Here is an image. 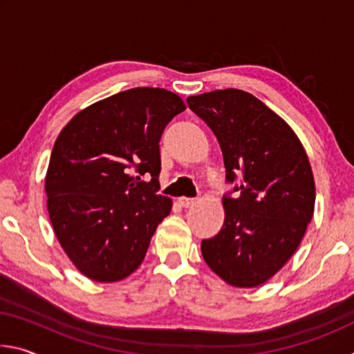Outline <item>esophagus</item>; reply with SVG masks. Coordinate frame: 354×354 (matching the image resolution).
<instances>
[{"mask_svg": "<svg viewBox=\"0 0 354 354\" xmlns=\"http://www.w3.org/2000/svg\"><path fill=\"white\" fill-rule=\"evenodd\" d=\"M195 201H196L195 198H187V196H183V198L178 200V203H179V205H181L183 207H190L192 205H194Z\"/></svg>", "mask_w": 354, "mask_h": 354, "instance_id": "obj_1", "label": "esophagus"}]
</instances>
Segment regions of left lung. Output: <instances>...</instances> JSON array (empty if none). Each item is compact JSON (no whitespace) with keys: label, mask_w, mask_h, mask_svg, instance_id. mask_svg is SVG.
I'll use <instances>...</instances> for the list:
<instances>
[{"label":"left lung","mask_w":354,"mask_h":354,"mask_svg":"<svg viewBox=\"0 0 354 354\" xmlns=\"http://www.w3.org/2000/svg\"><path fill=\"white\" fill-rule=\"evenodd\" d=\"M187 104L217 137L231 185L223 226L201 242L203 257L227 284L259 286L290 259L313 218L306 151L289 124L248 92L214 91Z\"/></svg>","instance_id":"obj_1"}]
</instances>
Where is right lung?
<instances>
[{"label":"right lung","instance_id":"right-lung-1","mask_svg":"<svg viewBox=\"0 0 354 354\" xmlns=\"http://www.w3.org/2000/svg\"><path fill=\"white\" fill-rule=\"evenodd\" d=\"M185 111L176 93L136 87L70 120L53 147L45 190L57 241L82 274L129 277L170 214L159 195V140Z\"/></svg>","mask_w":354,"mask_h":354}]
</instances>
